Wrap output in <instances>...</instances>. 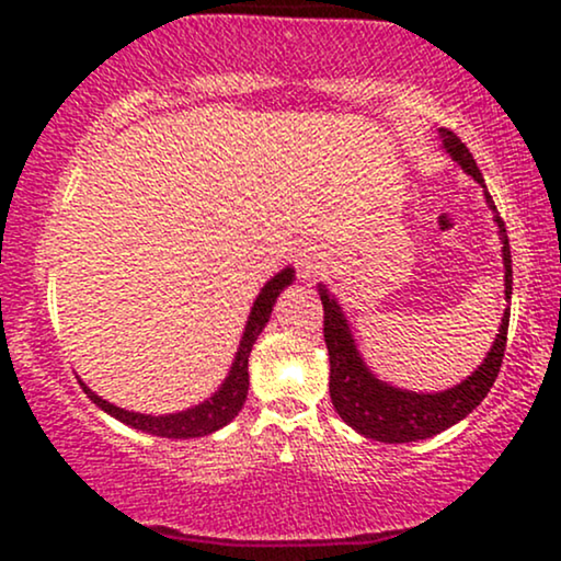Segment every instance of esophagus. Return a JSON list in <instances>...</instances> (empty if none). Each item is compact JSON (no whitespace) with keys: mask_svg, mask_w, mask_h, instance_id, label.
Here are the masks:
<instances>
[{"mask_svg":"<svg viewBox=\"0 0 561 561\" xmlns=\"http://www.w3.org/2000/svg\"><path fill=\"white\" fill-rule=\"evenodd\" d=\"M295 266H298L300 279H311L319 272V253L313 248H298L295 253Z\"/></svg>","mask_w":561,"mask_h":561,"instance_id":"obj_1","label":"esophagus"}]
</instances>
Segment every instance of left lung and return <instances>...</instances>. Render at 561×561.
I'll return each instance as SVG.
<instances>
[{"mask_svg": "<svg viewBox=\"0 0 561 561\" xmlns=\"http://www.w3.org/2000/svg\"><path fill=\"white\" fill-rule=\"evenodd\" d=\"M440 141L446 156L459 165L467 176L482 186L488 208L493 210V221L499 227L501 259H504V295L512 300V250H508L506 227L495 210L493 197L488 195L485 179L474 163L472 152L467 145L448 128H440ZM319 298L324 302V343L330 351V396L334 411L340 414L347 427L356 430L358 435L371 437L379 443H414L427 440L443 430L454 427L465 416L472 414L493 388L499 377L501 358L506 351V330H508V308L501 317L499 334H495L491 351L482 358V364L467 379L448 390L437 392H416L403 390L379 379L364 362L356 340H353L351 324H347L343 306L337 298L319 285Z\"/></svg>", "mask_w": 561, "mask_h": 561, "instance_id": "left-lung-1", "label": "left lung"}]
</instances>
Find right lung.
<instances>
[{"label":"right lung","instance_id":"add662e5","mask_svg":"<svg viewBox=\"0 0 561 561\" xmlns=\"http://www.w3.org/2000/svg\"><path fill=\"white\" fill-rule=\"evenodd\" d=\"M295 279V268L287 266L282 268L279 274H274L266 285L261 287L259 298L253 300V308H250V317L244 321V332L240 340V347L234 353V362L229 366V375L224 377L221 388H218L214 396L205 398L203 403L192 405V409L176 411V414H139V411H128L121 409L111 401H105L102 396H96L94 390L87 388V382L79 379L83 392L92 398V403L100 405L105 414L115 416L118 422L128 424V427L141 430L147 435H158V437H171V440H190V437H203L216 433V430L227 427V424L240 414V409L244 405V398H248V385H250V375H248V358L250 351H253L255 340L263 332V327L268 324L274 311V302L279 298V293L285 287L293 285Z\"/></svg>","mask_w":561,"mask_h":561}]
</instances>
